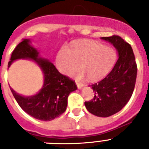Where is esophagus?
<instances>
[{
    "instance_id": "obj_1",
    "label": "esophagus",
    "mask_w": 149,
    "mask_h": 149,
    "mask_svg": "<svg viewBox=\"0 0 149 149\" xmlns=\"http://www.w3.org/2000/svg\"><path fill=\"white\" fill-rule=\"evenodd\" d=\"M76 84H77V88H78V89H81V88L84 86V84H82V83L81 82H78V81H76Z\"/></svg>"
}]
</instances>
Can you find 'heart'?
Here are the masks:
<instances>
[{"instance_id":"1","label":"heart","mask_w":149,"mask_h":149,"mask_svg":"<svg viewBox=\"0 0 149 149\" xmlns=\"http://www.w3.org/2000/svg\"><path fill=\"white\" fill-rule=\"evenodd\" d=\"M116 52L108 45L93 41L77 43L69 51L63 48L56 57V68L60 73L68 75L74 74L78 78L87 76L90 81H98L107 75L116 60Z\"/></svg>"}]
</instances>
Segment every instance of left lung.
Returning a JSON list of instances; mask_svg holds the SVG:
<instances>
[{"label": "left lung", "instance_id": "obj_1", "mask_svg": "<svg viewBox=\"0 0 149 149\" xmlns=\"http://www.w3.org/2000/svg\"><path fill=\"white\" fill-rule=\"evenodd\" d=\"M101 39L113 44L118 51L119 58L103 80L91 85L94 98L84 104L93 115L108 117L120 111L131 98L136 84L137 66L131 45L119 36Z\"/></svg>", "mask_w": 149, "mask_h": 149}]
</instances>
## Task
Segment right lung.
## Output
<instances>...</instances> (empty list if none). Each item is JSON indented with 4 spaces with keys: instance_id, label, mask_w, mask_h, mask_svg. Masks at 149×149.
Instances as JSON below:
<instances>
[{
    "instance_id": "1",
    "label": "right lung",
    "mask_w": 149,
    "mask_h": 149,
    "mask_svg": "<svg viewBox=\"0 0 149 149\" xmlns=\"http://www.w3.org/2000/svg\"><path fill=\"white\" fill-rule=\"evenodd\" d=\"M30 59L37 63L44 74V84L37 94L24 97L11 87V92L18 105L27 114L35 119L51 121L60 116L66 110L68 96L77 89L75 82L59 72L53 63L39 57V52L24 39L13 50L8 68L14 60Z\"/></svg>"
}]
</instances>
